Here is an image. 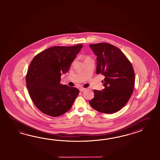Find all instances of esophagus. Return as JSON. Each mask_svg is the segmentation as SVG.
Masks as SVG:
<instances>
[{
    "mask_svg": "<svg viewBox=\"0 0 160 160\" xmlns=\"http://www.w3.org/2000/svg\"><path fill=\"white\" fill-rule=\"evenodd\" d=\"M86 88H80L79 89V90L81 91V92L86 91Z\"/></svg>",
    "mask_w": 160,
    "mask_h": 160,
    "instance_id": "esophagus-1",
    "label": "esophagus"
}]
</instances>
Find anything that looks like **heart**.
Listing matches in <instances>:
<instances>
[{"label": "heart", "instance_id": "obj_1", "mask_svg": "<svg viewBox=\"0 0 160 160\" xmlns=\"http://www.w3.org/2000/svg\"><path fill=\"white\" fill-rule=\"evenodd\" d=\"M88 58H88V56H86V57L84 58V61H85L86 59H88Z\"/></svg>", "mask_w": 160, "mask_h": 160}]
</instances>
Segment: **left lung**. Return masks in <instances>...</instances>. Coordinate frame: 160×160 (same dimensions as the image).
<instances>
[{
  "label": "left lung",
  "mask_w": 160,
  "mask_h": 160,
  "mask_svg": "<svg viewBox=\"0 0 160 160\" xmlns=\"http://www.w3.org/2000/svg\"><path fill=\"white\" fill-rule=\"evenodd\" d=\"M97 56V74L105 76L102 91L94 90L89 101L100 112L112 113L123 108L132 95L134 85L133 66L119 49L108 43L90 44Z\"/></svg>",
  "instance_id": "1"
}]
</instances>
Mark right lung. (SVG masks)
I'll return each instance as SVG.
<instances>
[{"label":"right lung","instance_id":"obj_1","mask_svg":"<svg viewBox=\"0 0 160 160\" xmlns=\"http://www.w3.org/2000/svg\"><path fill=\"white\" fill-rule=\"evenodd\" d=\"M83 45L53 47L35 56L28 67L26 85L31 98L42 112L61 116L72 108L79 90L60 83Z\"/></svg>","mask_w":160,"mask_h":160}]
</instances>
